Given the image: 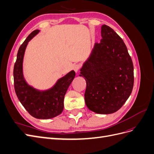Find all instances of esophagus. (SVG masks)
I'll use <instances>...</instances> for the list:
<instances>
[{
  "label": "esophagus",
  "instance_id": "34e87169",
  "mask_svg": "<svg viewBox=\"0 0 154 154\" xmlns=\"http://www.w3.org/2000/svg\"><path fill=\"white\" fill-rule=\"evenodd\" d=\"M80 68H81V65L80 64H75L73 66L74 71H75V72H76L79 71V70L80 69Z\"/></svg>",
  "mask_w": 154,
  "mask_h": 154
}]
</instances>
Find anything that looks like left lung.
I'll return each mask as SVG.
<instances>
[{
    "mask_svg": "<svg viewBox=\"0 0 154 154\" xmlns=\"http://www.w3.org/2000/svg\"><path fill=\"white\" fill-rule=\"evenodd\" d=\"M100 43L81 69L87 87L85 101L97 114L118 111L127 100L134 86V66L122 38L106 25L101 26Z\"/></svg>",
    "mask_w": 154,
    "mask_h": 154,
    "instance_id": "obj_1",
    "label": "left lung"
}]
</instances>
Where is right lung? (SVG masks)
<instances>
[{
	"mask_svg": "<svg viewBox=\"0 0 154 154\" xmlns=\"http://www.w3.org/2000/svg\"><path fill=\"white\" fill-rule=\"evenodd\" d=\"M38 32L37 29L32 31L18 51L13 69L14 87L18 100L29 114L35 118L46 119L62 112L64 96L75 76V72H69L58 80L53 88L45 91H38L27 85L23 76V58L27 44Z\"/></svg>",
	"mask_w": 154,
	"mask_h": 154,
	"instance_id": "add662e5",
	"label": "right lung"
}]
</instances>
